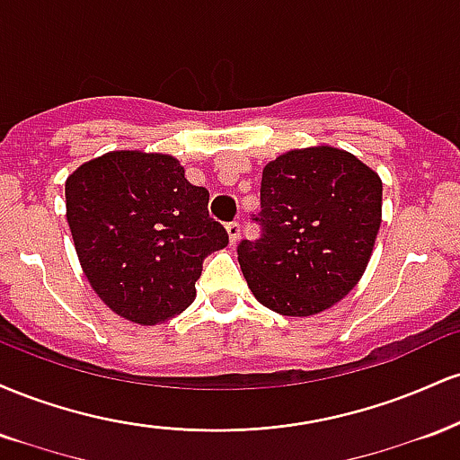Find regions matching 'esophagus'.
<instances>
[{
    "mask_svg": "<svg viewBox=\"0 0 460 460\" xmlns=\"http://www.w3.org/2000/svg\"><path fill=\"white\" fill-rule=\"evenodd\" d=\"M226 234H229L231 244H237V242H240V223L226 225Z\"/></svg>",
    "mask_w": 460,
    "mask_h": 460,
    "instance_id": "esophagus-1",
    "label": "esophagus"
}]
</instances>
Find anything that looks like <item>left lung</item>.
<instances>
[{"mask_svg":"<svg viewBox=\"0 0 460 460\" xmlns=\"http://www.w3.org/2000/svg\"><path fill=\"white\" fill-rule=\"evenodd\" d=\"M381 218V177L352 153L285 151L261 172V237L237 246L252 296L294 318L331 309L366 272Z\"/></svg>","mask_w":460,"mask_h":460,"instance_id":"left-lung-1","label":"left lung"}]
</instances>
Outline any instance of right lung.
<instances>
[{
  "instance_id": "right-lung-1",
  "label": "right lung",
  "mask_w": 460,
  "mask_h": 460,
  "mask_svg": "<svg viewBox=\"0 0 460 460\" xmlns=\"http://www.w3.org/2000/svg\"><path fill=\"white\" fill-rule=\"evenodd\" d=\"M66 220L97 296L120 318L153 326L186 311L209 252L229 244L209 218V192L177 157L110 151L66 177Z\"/></svg>"
}]
</instances>
